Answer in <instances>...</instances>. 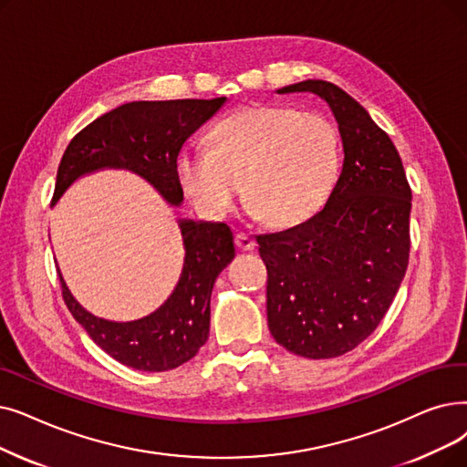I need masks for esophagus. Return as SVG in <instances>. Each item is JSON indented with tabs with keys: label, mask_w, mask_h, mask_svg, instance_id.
I'll list each match as a JSON object with an SVG mask.
<instances>
[{
	"label": "esophagus",
	"mask_w": 467,
	"mask_h": 467,
	"mask_svg": "<svg viewBox=\"0 0 467 467\" xmlns=\"http://www.w3.org/2000/svg\"><path fill=\"white\" fill-rule=\"evenodd\" d=\"M234 244L242 252H252L255 248V240L250 234H246V233H238L234 236Z\"/></svg>",
	"instance_id": "obj_1"
}]
</instances>
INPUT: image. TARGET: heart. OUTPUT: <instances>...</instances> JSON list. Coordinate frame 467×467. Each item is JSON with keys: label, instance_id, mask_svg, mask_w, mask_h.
<instances>
[{"label": "heart", "instance_id": "1", "mask_svg": "<svg viewBox=\"0 0 467 467\" xmlns=\"http://www.w3.org/2000/svg\"><path fill=\"white\" fill-rule=\"evenodd\" d=\"M339 164V137L327 116L255 107L221 119L210 133V149L181 152L177 179L210 217L229 215L244 185L255 215L290 227L327 204Z\"/></svg>", "mask_w": 467, "mask_h": 467}]
</instances>
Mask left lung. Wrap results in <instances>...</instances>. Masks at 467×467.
<instances>
[{
	"label": "left lung",
	"mask_w": 467,
	"mask_h": 467,
	"mask_svg": "<svg viewBox=\"0 0 467 467\" xmlns=\"http://www.w3.org/2000/svg\"><path fill=\"white\" fill-rule=\"evenodd\" d=\"M311 91L330 105L343 168L320 212L286 231L259 234L267 267V322L276 343L306 358L355 349L381 322L409 267L412 191L389 135L357 100L324 79Z\"/></svg>",
	"instance_id": "8db88e82"
}]
</instances>
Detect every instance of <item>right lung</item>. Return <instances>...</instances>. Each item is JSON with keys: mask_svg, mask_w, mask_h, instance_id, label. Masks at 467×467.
Returning <instances> with one entry per match:
<instances>
[{"mask_svg": "<svg viewBox=\"0 0 467 467\" xmlns=\"http://www.w3.org/2000/svg\"><path fill=\"white\" fill-rule=\"evenodd\" d=\"M225 100H135L97 118L67 147L51 204L78 177L103 168H124L147 179L170 204L179 206L183 202L177 179L179 150ZM179 227L185 246L183 271L164 306L145 318L112 322L91 315L74 299L58 271L72 317L100 349L135 370H173L198 353L210 334L213 282L234 257L233 233L225 223L185 219Z\"/></svg>", "mask_w": 467, "mask_h": 467, "instance_id": "right-lung-1", "label": "right lung"}]
</instances>
